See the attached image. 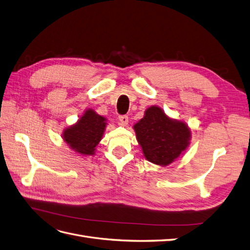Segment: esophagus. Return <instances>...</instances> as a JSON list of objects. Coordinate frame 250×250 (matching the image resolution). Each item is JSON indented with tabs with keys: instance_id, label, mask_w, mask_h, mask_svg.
I'll list each match as a JSON object with an SVG mask.
<instances>
[{
	"instance_id": "obj_1",
	"label": "esophagus",
	"mask_w": 250,
	"mask_h": 250,
	"mask_svg": "<svg viewBox=\"0 0 250 250\" xmlns=\"http://www.w3.org/2000/svg\"><path fill=\"white\" fill-rule=\"evenodd\" d=\"M120 124L122 126H126L128 124V117L127 116H120L119 117Z\"/></svg>"
}]
</instances>
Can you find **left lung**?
<instances>
[{"label":"left lung","mask_w":250,"mask_h":250,"mask_svg":"<svg viewBox=\"0 0 250 250\" xmlns=\"http://www.w3.org/2000/svg\"><path fill=\"white\" fill-rule=\"evenodd\" d=\"M133 129L146 160L162 167L176 161L190 145L191 130L188 125L169 118L155 105L146 109Z\"/></svg>","instance_id":"obj_1"}]
</instances>
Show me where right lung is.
Returning <instances> with one entry per match:
<instances>
[{
  "mask_svg": "<svg viewBox=\"0 0 250 250\" xmlns=\"http://www.w3.org/2000/svg\"><path fill=\"white\" fill-rule=\"evenodd\" d=\"M106 125L104 117L93 109H86L77 123L65 128L62 138L75 152L81 155H94Z\"/></svg>",
  "mask_w": 250,
  "mask_h": 250,
  "instance_id": "obj_1",
  "label": "right lung"
}]
</instances>
